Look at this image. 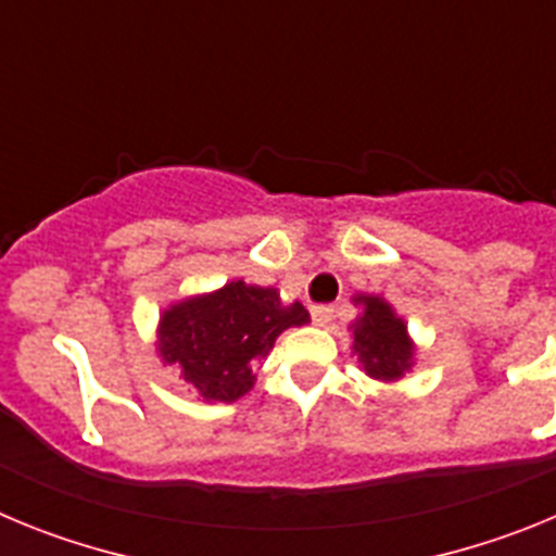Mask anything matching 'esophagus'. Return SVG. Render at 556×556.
I'll return each instance as SVG.
<instances>
[{"mask_svg":"<svg viewBox=\"0 0 556 556\" xmlns=\"http://www.w3.org/2000/svg\"><path fill=\"white\" fill-rule=\"evenodd\" d=\"M314 326H328L333 320V306H314L312 308Z\"/></svg>","mask_w":556,"mask_h":556,"instance_id":"1","label":"esophagus"}]
</instances>
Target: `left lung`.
<instances>
[{"instance_id": "8db88e82", "label": "left lung", "mask_w": 556, "mask_h": 556, "mask_svg": "<svg viewBox=\"0 0 556 556\" xmlns=\"http://www.w3.org/2000/svg\"><path fill=\"white\" fill-rule=\"evenodd\" d=\"M358 308V317L348 326L351 331V353L356 356L358 367L365 376L376 381H401L415 367L417 345L409 337V328L392 303L381 294L358 292L351 298Z\"/></svg>"}]
</instances>
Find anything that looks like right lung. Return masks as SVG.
<instances>
[{
	"instance_id": "right-lung-1",
	"label": "right lung",
	"mask_w": 556,
	"mask_h": 556,
	"mask_svg": "<svg viewBox=\"0 0 556 556\" xmlns=\"http://www.w3.org/2000/svg\"><path fill=\"white\" fill-rule=\"evenodd\" d=\"M303 303H283L273 287L242 278L214 292L172 301L155 328V353L203 404H233L255 384V367L287 328L306 326Z\"/></svg>"
}]
</instances>
